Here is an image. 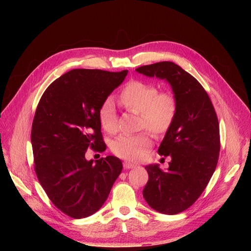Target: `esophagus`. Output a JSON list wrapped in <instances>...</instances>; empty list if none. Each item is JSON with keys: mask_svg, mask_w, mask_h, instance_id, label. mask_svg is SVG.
Masks as SVG:
<instances>
[{"mask_svg": "<svg viewBox=\"0 0 251 251\" xmlns=\"http://www.w3.org/2000/svg\"><path fill=\"white\" fill-rule=\"evenodd\" d=\"M123 167H124V169H133V168H135V165L131 164V163H128V162H125L123 164Z\"/></svg>", "mask_w": 251, "mask_h": 251, "instance_id": "obj_1", "label": "esophagus"}]
</instances>
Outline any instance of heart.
Listing matches in <instances>:
<instances>
[{
	"label": "heart",
	"instance_id": "obj_1",
	"mask_svg": "<svg viewBox=\"0 0 251 251\" xmlns=\"http://www.w3.org/2000/svg\"><path fill=\"white\" fill-rule=\"evenodd\" d=\"M120 100L128 110L139 112L141 127H147L155 134H162L171 127L177 113V101L169 91L159 92L157 87L146 81L128 82L120 94ZM99 118L102 128L108 132L117 130V112L112 98H107L100 104ZM151 144L148 132L124 134L112 143V151L119 157L127 161H138L146 154Z\"/></svg>",
	"mask_w": 251,
	"mask_h": 251
}]
</instances>
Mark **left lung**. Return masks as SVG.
<instances>
[{"label": "left lung", "mask_w": 251, "mask_h": 251, "mask_svg": "<svg viewBox=\"0 0 251 251\" xmlns=\"http://www.w3.org/2000/svg\"><path fill=\"white\" fill-rule=\"evenodd\" d=\"M166 80L177 101L174 122L157 152L171 156L167 171L146 167L149 181L143 197L154 210L176 215L192 205L205 189L219 159L220 130L214 105L196 79L173 62H159L136 69Z\"/></svg>", "instance_id": "1"}]
</instances>
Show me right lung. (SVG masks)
<instances>
[{"label": "right lung", "instance_id": "add662e5", "mask_svg": "<svg viewBox=\"0 0 251 251\" xmlns=\"http://www.w3.org/2000/svg\"><path fill=\"white\" fill-rule=\"evenodd\" d=\"M127 73L73 69L56 79L38 102L31 128L35 173L51 202L71 218L97 213L122 172L118 157L87 161L85 151H105L99 110Z\"/></svg>", "mask_w": 251, "mask_h": 251}]
</instances>
